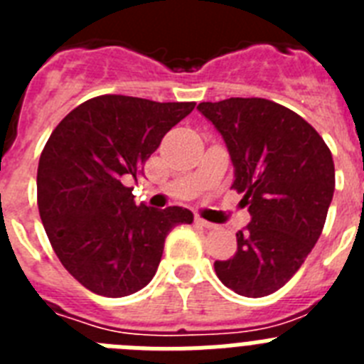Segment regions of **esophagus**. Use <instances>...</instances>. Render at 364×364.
<instances>
[{
    "mask_svg": "<svg viewBox=\"0 0 364 364\" xmlns=\"http://www.w3.org/2000/svg\"><path fill=\"white\" fill-rule=\"evenodd\" d=\"M195 222H197L198 226L205 228V230H211V228H215V224H211V222L204 220V218H200V217H197V218H195Z\"/></svg>",
    "mask_w": 364,
    "mask_h": 364,
    "instance_id": "obj_1",
    "label": "esophagus"
}]
</instances>
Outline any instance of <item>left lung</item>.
I'll list each match as a JSON object with an SVG mask.
<instances>
[{
	"instance_id": "1",
	"label": "left lung",
	"mask_w": 364,
	"mask_h": 364,
	"mask_svg": "<svg viewBox=\"0 0 364 364\" xmlns=\"http://www.w3.org/2000/svg\"><path fill=\"white\" fill-rule=\"evenodd\" d=\"M198 111L222 134L252 222L237 253L215 260L222 284L244 297L277 291L319 240L336 189L332 153L297 112L264 98L202 102Z\"/></svg>"
}]
</instances>
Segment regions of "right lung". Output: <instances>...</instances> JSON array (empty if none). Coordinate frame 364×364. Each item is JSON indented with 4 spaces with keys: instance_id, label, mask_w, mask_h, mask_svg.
I'll return each instance as SVG.
<instances>
[{
    "instance_id": "obj_1",
    "label": "right lung",
    "mask_w": 364,
    "mask_h": 364,
    "mask_svg": "<svg viewBox=\"0 0 364 364\" xmlns=\"http://www.w3.org/2000/svg\"><path fill=\"white\" fill-rule=\"evenodd\" d=\"M195 102L122 95L87 100L56 125L38 164V210L54 253L87 290L125 297L142 290L160 264L167 233L191 224L171 205H136L127 180Z\"/></svg>"
}]
</instances>
